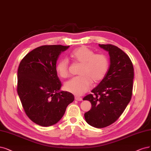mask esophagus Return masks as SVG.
<instances>
[{"label": "esophagus", "mask_w": 151, "mask_h": 151, "mask_svg": "<svg viewBox=\"0 0 151 151\" xmlns=\"http://www.w3.org/2000/svg\"><path fill=\"white\" fill-rule=\"evenodd\" d=\"M75 99H76V101H81L82 100V98L76 96H75Z\"/></svg>", "instance_id": "obj_1"}]
</instances>
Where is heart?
Returning <instances> with one entry per match:
<instances>
[{"instance_id":"obj_1","label":"heart","mask_w":151,"mask_h":151,"mask_svg":"<svg viewBox=\"0 0 151 151\" xmlns=\"http://www.w3.org/2000/svg\"><path fill=\"white\" fill-rule=\"evenodd\" d=\"M71 57L81 64L78 74L79 76L66 82V91L80 96L89 90L92 84L98 83L106 77L109 69V59L104 54H95L94 51L86 46H81L71 53ZM58 74L62 78L69 76V62L65 58L59 60L55 65Z\"/></svg>"}]
</instances>
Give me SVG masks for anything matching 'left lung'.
<instances>
[{
	"label": "left lung",
	"mask_w": 151,
	"mask_h": 151,
	"mask_svg": "<svg viewBox=\"0 0 151 151\" xmlns=\"http://www.w3.org/2000/svg\"><path fill=\"white\" fill-rule=\"evenodd\" d=\"M109 52L110 66L106 77L92 93L83 100L92 104L84 114L86 122L96 128H103L115 122L131 99L133 89L134 67L129 57L117 46L99 44Z\"/></svg>",
	"instance_id": "8db88e82"
}]
</instances>
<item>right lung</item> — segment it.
<instances>
[{
  "instance_id": "1",
  "label": "right lung",
  "mask_w": 151,
  "mask_h": 151,
  "mask_svg": "<svg viewBox=\"0 0 151 151\" xmlns=\"http://www.w3.org/2000/svg\"><path fill=\"white\" fill-rule=\"evenodd\" d=\"M69 46L45 45L30 51L20 61L17 91L26 115L34 123L48 127L58 122L74 100L72 93L59 91L62 83L55 70L62 52Z\"/></svg>"
}]
</instances>
